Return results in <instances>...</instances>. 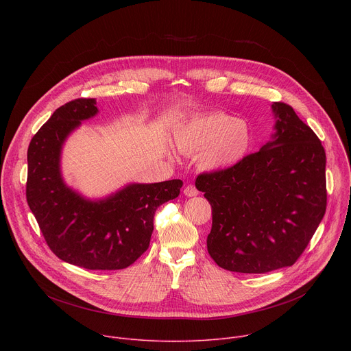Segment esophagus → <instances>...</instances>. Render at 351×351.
Here are the masks:
<instances>
[{"label":"esophagus","mask_w":351,"mask_h":351,"mask_svg":"<svg viewBox=\"0 0 351 351\" xmlns=\"http://www.w3.org/2000/svg\"><path fill=\"white\" fill-rule=\"evenodd\" d=\"M183 193H184V195H187V197H194V195L198 194V190H197L193 184H187V186L184 187Z\"/></svg>","instance_id":"obj_1"}]
</instances>
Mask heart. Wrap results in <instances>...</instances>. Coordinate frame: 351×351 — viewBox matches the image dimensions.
Returning <instances> with one entry per match:
<instances>
[{
    "label": "heart",
    "mask_w": 351,
    "mask_h": 351,
    "mask_svg": "<svg viewBox=\"0 0 351 351\" xmlns=\"http://www.w3.org/2000/svg\"><path fill=\"white\" fill-rule=\"evenodd\" d=\"M179 152L198 154V165L206 171H225L240 164L254 144V130L247 119L226 112H211L190 118L173 132Z\"/></svg>",
    "instance_id": "b5f03b06"
}]
</instances>
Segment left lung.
Masks as SVG:
<instances>
[{
    "label": "left lung",
    "instance_id": "1",
    "mask_svg": "<svg viewBox=\"0 0 351 351\" xmlns=\"http://www.w3.org/2000/svg\"><path fill=\"white\" fill-rule=\"evenodd\" d=\"M271 107L275 133L258 153L195 180L213 207L208 253L232 272L267 274L293 265L326 210L319 138L290 106Z\"/></svg>",
    "mask_w": 351,
    "mask_h": 351
}]
</instances>
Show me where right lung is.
Listing matches in <instances>:
<instances>
[{
	"mask_svg": "<svg viewBox=\"0 0 351 351\" xmlns=\"http://www.w3.org/2000/svg\"><path fill=\"white\" fill-rule=\"evenodd\" d=\"M97 114L95 98H77L40 128L27 148L26 198L58 258L86 269L115 271L132 265L148 248L156 210L179 195L183 182L129 183L97 199L69 187L61 172L62 147Z\"/></svg>",
	"mask_w": 351,
	"mask_h": 351,
	"instance_id": "obj_1",
	"label": "right lung"
}]
</instances>
